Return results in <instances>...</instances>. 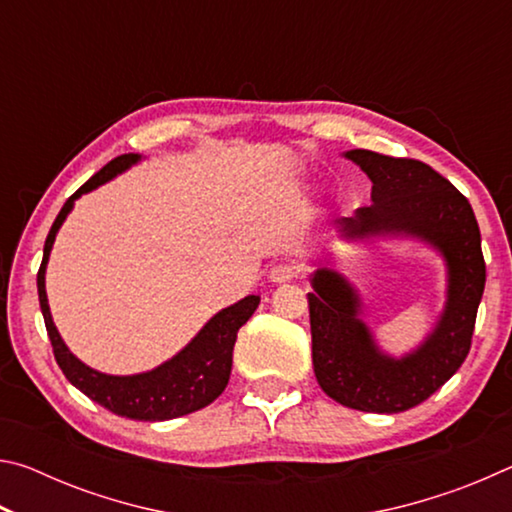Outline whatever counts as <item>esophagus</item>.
<instances>
[{"instance_id": "1", "label": "esophagus", "mask_w": 512, "mask_h": 512, "mask_svg": "<svg viewBox=\"0 0 512 512\" xmlns=\"http://www.w3.org/2000/svg\"><path fill=\"white\" fill-rule=\"evenodd\" d=\"M298 273H300V268L293 262H280V264H275L271 271H268V280L275 284L291 282L293 277H298Z\"/></svg>"}]
</instances>
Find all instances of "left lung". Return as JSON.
Masks as SVG:
<instances>
[{
	"label": "left lung",
	"mask_w": 512,
	"mask_h": 512,
	"mask_svg": "<svg viewBox=\"0 0 512 512\" xmlns=\"http://www.w3.org/2000/svg\"><path fill=\"white\" fill-rule=\"evenodd\" d=\"M343 158L370 178L372 205L334 221L339 239L415 241L445 264V305L424 339L400 357L377 343L361 318V291L329 266V250L309 277L311 359L320 388L350 409L400 413L436 393L470 352L485 287L479 223L467 198L429 164L366 149L345 151Z\"/></svg>",
	"instance_id": "1"
}]
</instances>
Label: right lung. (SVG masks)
Wrapping results in <instances>:
<instances>
[{"instance_id":"right-lung-1","label":"right lung","mask_w":512,"mask_h":512,"mask_svg":"<svg viewBox=\"0 0 512 512\" xmlns=\"http://www.w3.org/2000/svg\"><path fill=\"white\" fill-rule=\"evenodd\" d=\"M142 160L144 155L140 153L119 155L99 173H94L79 192L67 198L45 241V255H42L38 271V298L51 348H54L58 366L69 379V384L88 395L92 402L101 404L103 409L121 415V418L162 422L205 409L207 404H212L225 391L232 370V348H235L237 332L255 314L259 296H246L235 305L216 311L183 350L173 354L171 359L162 361L160 366L146 372H135V375H108V372L90 368L88 363H83L67 348L58 327L54 325V318H51L45 287L51 248H54L60 225L74 210V203L83 194H90L97 187L110 183L112 178H117L119 173L128 171Z\"/></svg>"}]
</instances>
